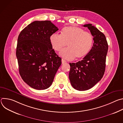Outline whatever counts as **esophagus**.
Segmentation results:
<instances>
[{
	"instance_id": "34e87169",
	"label": "esophagus",
	"mask_w": 123,
	"mask_h": 123,
	"mask_svg": "<svg viewBox=\"0 0 123 123\" xmlns=\"http://www.w3.org/2000/svg\"><path fill=\"white\" fill-rule=\"evenodd\" d=\"M67 62H66V60H64V59H62V64H64V63H66Z\"/></svg>"
}]
</instances>
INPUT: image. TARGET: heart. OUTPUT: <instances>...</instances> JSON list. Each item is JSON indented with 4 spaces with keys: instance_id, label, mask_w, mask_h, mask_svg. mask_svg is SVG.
<instances>
[{
    "instance_id": "obj_1",
    "label": "heart",
    "mask_w": 123,
    "mask_h": 123,
    "mask_svg": "<svg viewBox=\"0 0 123 123\" xmlns=\"http://www.w3.org/2000/svg\"><path fill=\"white\" fill-rule=\"evenodd\" d=\"M52 49L59 51L67 44L68 48L62 50L60 55L64 58L72 60L75 57L82 58L90 51L93 44L92 35L79 27L68 26L64 28L61 34H52L49 37Z\"/></svg>"
}]
</instances>
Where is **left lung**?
I'll use <instances>...</instances> for the list:
<instances>
[{
	"label": "left lung",
	"instance_id": "left-lung-1",
	"mask_svg": "<svg viewBox=\"0 0 123 123\" xmlns=\"http://www.w3.org/2000/svg\"><path fill=\"white\" fill-rule=\"evenodd\" d=\"M87 27L93 36V45L91 50L78 62L69 63V79L74 89L86 91L91 89L103 77L106 68L108 44L106 37L91 24Z\"/></svg>",
	"mask_w": 123,
	"mask_h": 123
}]
</instances>
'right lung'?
Listing matches in <instances>:
<instances>
[{
  "mask_svg": "<svg viewBox=\"0 0 123 123\" xmlns=\"http://www.w3.org/2000/svg\"><path fill=\"white\" fill-rule=\"evenodd\" d=\"M58 29L50 21H35L19 33L16 55L20 75L32 88L41 90L52 84L61 58L50 43L49 37Z\"/></svg>",
  "mask_w": 123,
  "mask_h": 123,
  "instance_id": "obj_1",
  "label": "right lung"
}]
</instances>
